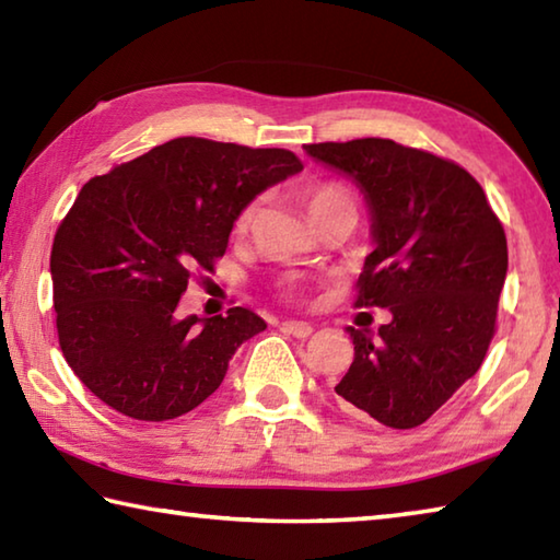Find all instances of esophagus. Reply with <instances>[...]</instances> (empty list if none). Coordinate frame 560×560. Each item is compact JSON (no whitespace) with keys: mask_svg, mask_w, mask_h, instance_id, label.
Returning <instances> with one entry per match:
<instances>
[{"mask_svg":"<svg viewBox=\"0 0 560 560\" xmlns=\"http://www.w3.org/2000/svg\"><path fill=\"white\" fill-rule=\"evenodd\" d=\"M281 330L293 338H308L314 334V326L303 324V320H287V324H281Z\"/></svg>","mask_w":560,"mask_h":560,"instance_id":"34e87169","label":"esophagus"}]
</instances>
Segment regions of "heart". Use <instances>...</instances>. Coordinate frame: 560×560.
<instances>
[{"mask_svg": "<svg viewBox=\"0 0 560 560\" xmlns=\"http://www.w3.org/2000/svg\"><path fill=\"white\" fill-rule=\"evenodd\" d=\"M303 207H306L311 222H316L328 212L343 210V207H355V200H353V192H350L346 185H340V183H316V185L306 187V192H303ZM257 212H259L257 202L246 205L244 210L240 212V217H236V230H240V232L249 230L254 220H257Z\"/></svg>", "mask_w": 560, "mask_h": 560, "instance_id": "b5f03b06", "label": "heart"}]
</instances>
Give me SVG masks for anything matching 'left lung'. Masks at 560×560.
<instances>
[{
  "label": "left lung",
  "mask_w": 560,
  "mask_h": 560,
  "mask_svg": "<svg viewBox=\"0 0 560 560\" xmlns=\"http://www.w3.org/2000/svg\"><path fill=\"white\" fill-rule=\"evenodd\" d=\"M306 153L365 195L375 249L355 306L393 314L377 334L348 328L355 355L336 393L387 428H417L485 363L509 267L504 226L477 179L428 150L358 138Z\"/></svg>",
  "instance_id": "8db88e82"
}]
</instances>
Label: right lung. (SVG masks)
<instances>
[{"mask_svg": "<svg viewBox=\"0 0 560 560\" xmlns=\"http://www.w3.org/2000/svg\"><path fill=\"white\" fill-rule=\"evenodd\" d=\"M301 170L283 148L175 138L81 187L54 236V308L66 363L98 400L163 422L222 385L267 324L242 306L179 318V296L214 269L244 207Z\"/></svg>", "mask_w": 560, "mask_h": 560, "instance_id": "right-lung-1", "label": "right lung"}]
</instances>
